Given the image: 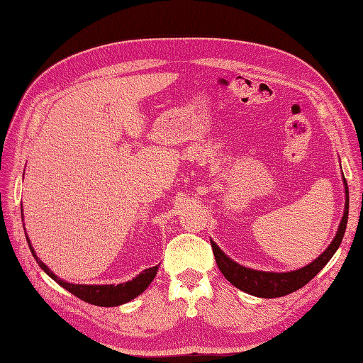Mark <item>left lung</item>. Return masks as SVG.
I'll return each mask as SVG.
<instances>
[{"instance_id":"8db88e82","label":"left lung","mask_w":363,"mask_h":363,"mask_svg":"<svg viewBox=\"0 0 363 363\" xmlns=\"http://www.w3.org/2000/svg\"><path fill=\"white\" fill-rule=\"evenodd\" d=\"M345 194H346L345 213H343L340 226H338L337 235L333 240V243L329 245V248L323 252L318 259H315L312 264L290 273L256 272V269L245 268L242 265L235 264L234 260H230L226 254L218 248L217 243L211 242L213 256H215V260H217L220 272L230 284L234 285V287L259 298H279V296L289 295V293L296 291L301 287H304L307 282L312 281L313 277L321 272L323 267H325L330 260V257L334 256V252L338 250V246H340L343 240L346 223H348V212H350V191H348V184H346V179H345Z\"/></svg>"}]
</instances>
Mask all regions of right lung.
I'll use <instances>...</instances> for the list:
<instances>
[{
  "label": "right lung",
  "instance_id": "add662e5",
  "mask_svg": "<svg viewBox=\"0 0 363 363\" xmlns=\"http://www.w3.org/2000/svg\"><path fill=\"white\" fill-rule=\"evenodd\" d=\"M28 240V237H26ZM29 250L33 252V256L35 257L38 267H40L43 272L48 274L51 279L56 281L59 285H62L65 290H68L70 293H73L74 296H78L79 299L86 301L89 304H95V306H101V307H111V306H120L125 304L128 301L134 299L135 296L140 295V293L145 291V289L148 287L151 284V281L154 279V276L157 273V265L146 268L143 273L138 274L137 277H134L133 281L125 282V284H118V285H79V284H70L65 282L62 279L54 274L51 269L46 267L43 262L35 256L34 248L30 246L29 240Z\"/></svg>",
  "mask_w": 363,
  "mask_h": 363
}]
</instances>
